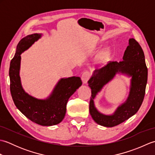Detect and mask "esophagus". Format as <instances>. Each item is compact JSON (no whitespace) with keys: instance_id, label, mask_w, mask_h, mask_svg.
I'll return each mask as SVG.
<instances>
[{"instance_id":"obj_1","label":"esophagus","mask_w":155,"mask_h":155,"mask_svg":"<svg viewBox=\"0 0 155 155\" xmlns=\"http://www.w3.org/2000/svg\"><path fill=\"white\" fill-rule=\"evenodd\" d=\"M91 77V74L88 71H84L81 76V79L84 84H86Z\"/></svg>"}]
</instances>
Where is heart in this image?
I'll use <instances>...</instances> for the list:
<instances>
[{
    "instance_id": "heart-1",
    "label": "heart",
    "mask_w": 155,
    "mask_h": 155,
    "mask_svg": "<svg viewBox=\"0 0 155 155\" xmlns=\"http://www.w3.org/2000/svg\"><path fill=\"white\" fill-rule=\"evenodd\" d=\"M110 53V51L108 50H104L103 52H102L101 54V57H100V59L101 61H104L106 60V59L108 58V55H109Z\"/></svg>"
}]
</instances>
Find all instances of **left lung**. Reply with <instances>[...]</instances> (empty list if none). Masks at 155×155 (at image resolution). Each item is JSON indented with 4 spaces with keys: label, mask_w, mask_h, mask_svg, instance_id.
<instances>
[{
    "label": "left lung",
    "mask_w": 155,
    "mask_h": 155,
    "mask_svg": "<svg viewBox=\"0 0 155 155\" xmlns=\"http://www.w3.org/2000/svg\"><path fill=\"white\" fill-rule=\"evenodd\" d=\"M123 61H110L99 70L94 71L88 81L91 88L89 112L93 120L98 124L113 127L127 120L139 110L145 94L148 69L144 52L135 39H129V45L124 51ZM117 73L125 74L132 77L130 93L127 100L117 108L112 115L99 113L94 107V98L96 94Z\"/></svg>",
    "instance_id": "1"
}]
</instances>
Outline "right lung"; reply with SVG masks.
<instances>
[{
  "mask_svg": "<svg viewBox=\"0 0 155 155\" xmlns=\"http://www.w3.org/2000/svg\"><path fill=\"white\" fill-rule=\"evenodd\" d=\"M41 37V34L30 35L18 42L10 64V88L15 104L26 117L42 126H52L63 120L69 98L83 83L78 77L61 78L52 94L44 100L32 97L23 90L19 76L21 54Z\"/></svg>",
  "mask_w": 155,
  "mask_h": 155,
  "instance_id": "add662e5",
  "label": "right lung"
}]
</instances>
